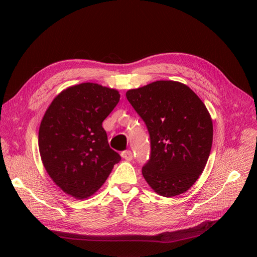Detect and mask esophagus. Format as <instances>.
I'll return each mask as SVG.
<instances>
[{"label":"esophagus","instance_id":"1","mask_svg":"<svg viewBox=\"0 0 257 257\" xmlns=\"http://www.w3.org/2000/svg\"><path fill=\"white\" fill-rule=\"evenodd\" d=\"M121 157H122L124 160H126V161H132V160H133V153H132L131 150L122 151Z\"/></svg>","mask_w":257,"mask_h":257}]
</instances>
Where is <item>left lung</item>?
<instances>
[{
  "label": "left lung",
  "instance_id": "1",
  "mask_svg": "<svg viewBox=\"0 0 257 257\" xmlns=\"http://www.w3.org/2000/svg\"><path fill=\"white\" fill-rule=\"evenodd\" d=\"M126 98L145 122L150 157L143 175L165 197L188 191L203 173L213 126L206 106L185 84L160 80L128 90Z\"/></svg>",
  "mask_w": 257,
  "mask_h": 257
}]
</instances>
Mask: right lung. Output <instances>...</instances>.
Here are the masks:
<instances>
[{
  "label": "right lung",
  "mask_w": 257,
  "mask_h": 257,
  "mask_svg": "<svg viewBox=\"0 0 257 257\" xmlns=\"http://www.w3.org/2000/svg\"><path fill=\"white\" fill-rule=\"evenodd\" d=\"M119 100L116 90L85 82L61 92L44 115L38 133L43 164L75 198L94 194L121 161L102 126Z\"/></svg>",
  "instance_id": "add662e5"
}]
</instances>
